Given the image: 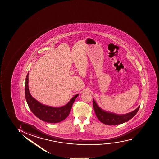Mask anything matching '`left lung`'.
<instances>
[{"label": "left lung", "instance_id": "obj_1", "mask_svg": "<svg viewBox=\"0 0 159 159\" xmlns=\"http://www.w3.org/2000/svg\"><path fill=\"white\" fill-rule=\"evenodd\" d=\"M93 106L98 120L103 124L107 125H117L126 122L136 115L140 107L139 106L134 111L128 114L119 115L103 111L98 106L94 99L93 100Z\"/></svg>", "mask_w": 159, "mask_h": 159}]
</instances>
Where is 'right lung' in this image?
Listing matches in <instances>:
<instances>
[{
	"mask_svg": "<svg viewBox=\"0 0 159 159\" xmlns=\"http://www.w3.org/2000/svg\"><path fill=\"white\" fill-rule=\"evenodd\" d=\"M28 75L25 79V96L29 108L39 119L48 123H59L67 118L70 112L73 103L79 94L75 95L70 102L64 106L53 107L44 105L37 102L31 96L28 88Z\"/></svg>",
	"mask_w": 159,
	"mask_h": 159,
	"instance_id": "1",
	"label": "right lung"
}]
</instances>
